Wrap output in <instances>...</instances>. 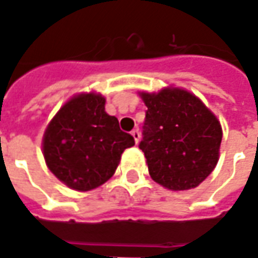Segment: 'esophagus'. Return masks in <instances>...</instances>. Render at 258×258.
<instances>
[{"label": "esophagus", "instance_id": "1", "mask_svg": "<svg viewBox=\"0 0 258 258\" xmlns=\"http://www.w3.org/2000/svg\"><path fill=\"white\" fill-rule=\"evenodd\" d=\"M131 136L134 137V141H136V144H138V141H140V137H141L140 131H138V130H133V131H131Z\"/></svg>", "mask_w": 258, "mask_h": 258}]
</instances>
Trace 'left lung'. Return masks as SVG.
Wrapping results in <instances>:
<instances>
[{
    "label": "left lung",
    "instance_id": "obj_1",
    "mask_svg": "<svg viewBox=\"0 0 258 258\" xmlns=\"http://www.w3.org/2000/svg\"><path fill=\"white\" fill-rule=\"evenodd\" d=\"M147 105L140 150L151 178L173 191L190 190L218 161L223 131L217 117L181 88L141 93Z\"/></svg>",
    "mask_w": 258,
    "mask_h": 258
}]
</instances>
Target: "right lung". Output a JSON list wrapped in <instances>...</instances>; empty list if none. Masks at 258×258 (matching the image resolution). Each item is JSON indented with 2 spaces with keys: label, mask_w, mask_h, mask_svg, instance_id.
Instances as JSON below:
<instances>
[{
  "label": "right lung",
  "mask_w": 258,
  "mask_h": 258,
  "mask_svg": "<svg viewBox=\"0 0 258 258\" xmlns=\"http://www.w3.org/2000/svg\"><path fill=\"white\" fill-rule=\"evenodd\" d=\"M136 144L118 120L105 112L100 94H80L51 120L42 151L51 173L70 188L88 191L110 180L125 148Z\"/></svg>",
  "instance_id": "1"
}]
</instances>
